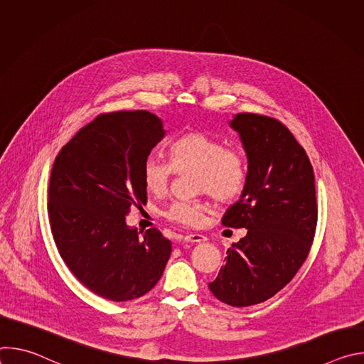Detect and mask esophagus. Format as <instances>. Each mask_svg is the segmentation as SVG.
I'll use <instances>...</instances> for the list:
<instances>
[{"mask_svg":"<svg viewBox=\"0 0 364 364\" xmlns=\"http://www.w3.org/2000/svg\"><path fill=\"white\" fill-rule=\"evenodd\" d=\"M184 240L190 242V243H200V242H204L205 237L203 235H200V233H190V235H187L184 237Z\"/></svg>","mask_w":364,"mask_h":364,"instance_id":"obj_1","label":"esophagus"}]
</instances>
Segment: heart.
<instances>
[{"mask_svg":"<svg viewBox=\"0 0 364 364\" xmlns=\"http://www.w3.org/2000/svg\"><path fill=\"white\" fill-rule=\"evenodd\" d=\"M170 164L149 155L142 164V181L148 191L161 194L167 190L174 173H194L196 191L207 193L218 203L235 200L245 188L247 164L243 152L213 135L194 131L170 145ZM204 205L197 200H174L163 215L166 219L196 226L201 222Z\"/></svg>","mask_w":364,"mask_h":364,"instance_id":"heart-1","label":"heart"}]
</instances>
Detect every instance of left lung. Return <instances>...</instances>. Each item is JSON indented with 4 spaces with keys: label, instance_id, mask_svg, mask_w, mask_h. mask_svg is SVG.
I'll return each mask as SVG.
<instances>
[{
    "label": "left lung",
    "instance_id": "left-lung-1",
    "mask_svg": "<svg viewBox=\"0 0 364 364\" xmlns=\"http://www.w3.org/2000/svg\"><path fill=\"white\" fill-rule=\"evenodd\" d=\"M230 127L246 152L247 180L222 223L247 233L228 249L209 289L228 305L249 306L279 292L305 262L317 228L316 183L305 149L278 119L245 112Z\"/></svg>",
    "mask_w": 364,
    "mask_h": 364
}]
</instances>
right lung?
<instances>
[{
	"instance_id": "obj_1",
	"label": "right lung",
	"mask_w": 364,
	"mask_h": 364,
	"mask_svg": "<svg viewBox=\"0 0 364 364\" xmlns=\"http://www.w3.org/2000/svg\"><path fill=\"white\" fill-rule=\"evenodd\" d=\"M166 136L148 111L102 114L58 154L47 212L58 250L92 292L115 302L139 298L164 272L171 242L160 230L129 228L132 205L146 203L142 164Z\"/></svg>"
}]
</instances>
